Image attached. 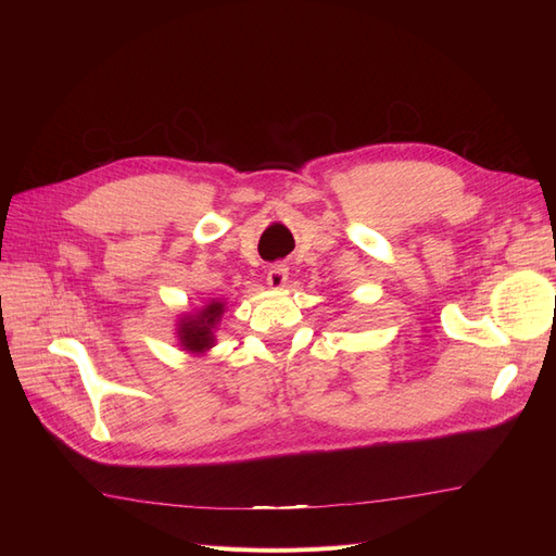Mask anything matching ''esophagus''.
<instances>
[{"instance_id": "1", "label": "esophagus", "mask_w": 556, "mask_h": 556, "mask_svg": "<svg viewBox=\"0 0 556 556\" xmlns=\"http://www.w3.org/2000/svg\"><path fill=\"white\" fill-rule=\"evenodd\" d=\"M266 282H268V288H274V290L285 288V282H288V264L278 262V264H274L271 268H268Z\"/></svg>"}]
</instances>
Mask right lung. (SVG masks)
I'll use <instances>...</instances> for the list:
<instances>
[{"mask_svg": "<svg viewBox=\"0 0 556 556\" xmlns=\"http://www.w3.org/2000/svg\"><path fill=\"white\" fill-rule=\"evenodd\" d=\"M220 315H223V304L220 301H213V304H208L201 313L182 317L178 339L185 345V350H192V352L208 350L213 345V327L217 325Z\"/></svg>", "mask_w": 556, "mask_h": 556, "instance_id": "obj_1", "label": "right lung"}]
</instances>
